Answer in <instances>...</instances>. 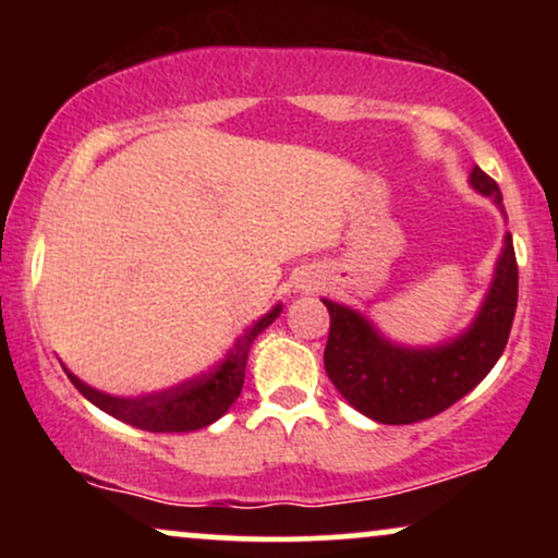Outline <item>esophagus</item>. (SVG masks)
I'll return each instance as SVG.
<instances>
[{"label":"esophagus","instance_id":"esophagus-1","mask_svg":"<svg viewBox=\"0 0 558 558\" xmlns=\"http://www.w3.org/2000/svg\"><path fill=\"white\" fill-rule=\"evenodd\" d=\"M301 288H312V280H310V283H306V286H301Z\"/></svg>","mask_w":558,"mask_h":558}]
</instances>
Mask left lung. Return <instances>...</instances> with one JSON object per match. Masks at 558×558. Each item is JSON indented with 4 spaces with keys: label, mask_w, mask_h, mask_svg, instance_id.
<instances>
[{
    "label": "left lung",
    "mask_w": 558,
    "mask_h": 558,
    "mask_svg": "<svg viewBox=\"0 0 558 558\" xmlns=\"http://www.w3.org/2000/svg\"><path fill=\"white\" fill-rule=\"evenodd\" d=\"M470 185L493 198L506 217L501 189L490 175L472 168ZM517 286L514 243L506 233L475 319L459 336L435 345L393 343L360 310L323 299L330 312L325 373L364 417L383 425L430 420L464 399L504 354L517 312Z\"/></svg>",
    "instance_id": "obj_1"
}]
</instances>
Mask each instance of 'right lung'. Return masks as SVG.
Listing matches in <instances>:
<instances>
[{"instance_id": "obj_1", "label": "right lung", "mask_w": 558, "mask_h": 558, "mask_svg": "<svg viewBox=\"0 0 558 558\" xmlns=\"http://www.w3.org/2000/svg\"><path fill=\"white\" fill-rule=\"evenodd\" d=\"M283 312V304H275L267 315H262L257 323L248 325L246 332L233 343L228 356L213 373L196 375L181 386L168 390H155L144 396H112L105 390L88 386L78 375H73L62 364L70 383L86 396L94 407L107 412L110 417L128 422L138 430L149 433H191L213 425L233 407V401L241 396L243 377H246V362L252 343L257 341L262 330H267Z\"/></svg>"}]
</instances>
